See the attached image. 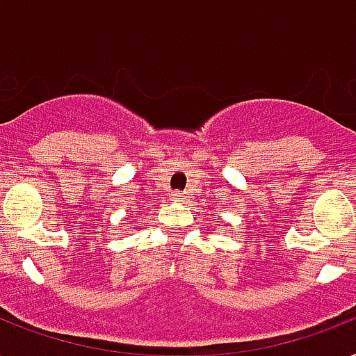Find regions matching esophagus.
I'll return each instance as SVG.
<instances>
[{
    "instance_id": "obj_1",
    "label": "esophagus",
    "mask_w": 356,
    "mask_h": 356,
    "mask_svg": "<svg viewBox=\"0 0 356 356\" xmlns=\"http://www.w3.org/2000/svg\"><path fill=\"white\" fill-rule=\"evenodd\" d=\"M172 198H175L176 202H181V193H175V195H172Z\"/></svg>"
}]
</instances>
